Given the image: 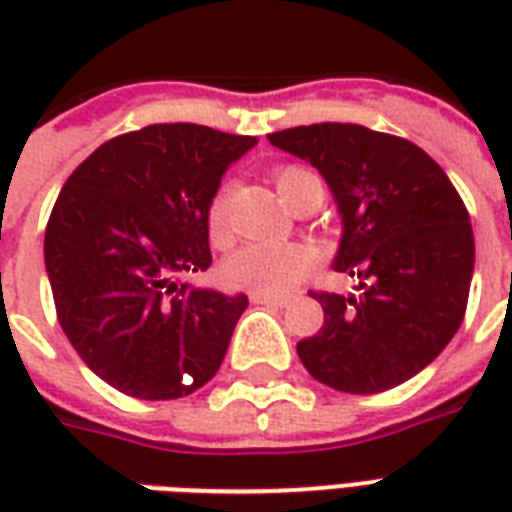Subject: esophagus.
Masks as SVG:
<instances>
[{
  "mask_svg": "<svg viewBox=\"0 0 512 512\" xmlns=\"http://www.w3.org/2000/svg\"><path fill=\"white\" fill-rule=\"evenodd\" d=\"M252 304H266V307H277V310H282V307H288L290 301L288 299H271V296H260V293H252Z\"/></svg>",
  "mask_w": 512,
  "mask_h": 512,
  "instance_id": "1",
  "label": "esophagus"
}]
</instances>
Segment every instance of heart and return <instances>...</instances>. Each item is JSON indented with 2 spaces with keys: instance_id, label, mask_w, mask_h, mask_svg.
<instances>
[{
  "instance_id": "heart-1",
  "label": "heart",
  "mask_w": 512,
  "mask_h": 512,
  "mask_svg": "<svg viewBox=\"0 0 512 512\" xmlns=\"http://www.w3.org/2000/svg\"><path fill=\"white\" fill-rule=\"evenodd\" d=\"M274 183H277L282 200L288 202L290 208H296L301 194L315 186L318 178L307 169L288 164V167L274 169ZM205 224H208V235L213 244L230 241V191L227 186L216 191L208 202ZM310 268L312 252L299 244H246L224 263V277L233 288L279 299V296H288L290 290L310 274Z\"/></svg>"
}]
</instances>
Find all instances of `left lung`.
<instances>
[{
  "label": "left lung",
  "instance_id": "left-lung-1",
  "mask_svg": "<svg viewBox=\"0 0 512 512\" xmlns=\"http://www.w3.org/2000/svg\"><path fill=\"white\" fill-rule=\"evenodd\" d=\"M268 139L332 186L343 216L334 271L359 277L356 296L310 293L323 326L296 345L301 365L351 395L400 386L444 351L466 315L474 235L461 194L403 136L315 123Z\"/></svg>",
  "mask_w": 512,
  "mask_h": 512
}]
</instances>
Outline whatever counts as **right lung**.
Wrapping results in <instances>:
<instances>
[{
  "mask_svg": "<svg viewBox=\"0 0 512 512\" xmlns=\"http://www.w3.org/2000/svg\"><path fill=\"white\" fill-rule=\"evenodd\" d=\"M255 142L156 123L104 142L65 180L43 244L57 321L117 392L175 400L216 376L249 301L178 279L211 266L208 202Z\"/></svg>",
  "mask_w": 512,
  "mask_h": 512,
  "instance_id": "add662e5",
  "label": "right lung"
}]
</instances>
